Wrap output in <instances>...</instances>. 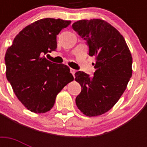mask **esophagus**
<instances>
[{"label": "esophagus", "mask_w": 147, "mask_h": 147, "mask_svg": "<svg viewBox=\"0 0 147 147\" xmlns=\"http://www.w3.org/2000/svg\"><path fill=\"white\" fill-rule=\"evenodd\" d=\"M70 71H71V73L72 74V76H75V73H76V70L73 69H70Z\"/></svg>", "instance_id": "1"}]
</instances>
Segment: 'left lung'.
Masks as SVG:
<instances>
[{
    "label": "left lung",
    "instance_id": "left-lung-1",
    "mask_svg": "<svg viewBox=\"0 0 147 147\" xmlns=\"http://www.w3.org/2000/svg\"><path fill=\"white\" fill-rule=\"evenodd\" d=\"M72 27L87 41L89 55L95 57L92 77L80 71L75 74L82 86L76 105L86 116H99L111 109L127 88L132 76L131 53L123 36L105 20H81Z\"/></svg>",
    "mask_w": 147,
    "mask_h": 147
}]
</instances>
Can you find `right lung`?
Masks as SVG:
<instances>
[{
  "instance_id": "obj_1",
  "label": "right lung",
  "mask_w": 147,
  "mask_h": 147,
  "mask_svg": "<svg viewBox=\"0 0 147 147\" xmlns=\"http://www.w3.org/2000/svg\"><path fill=\"white\" fill-rule=\"evenodd\" d=\"M70 20L44 18L26 26L6 52V77L26 109L36 114L49 111L55 98L74 78L69 66L42 55L57 47L56 36Z\"/></svg>"
}]
</instances>
